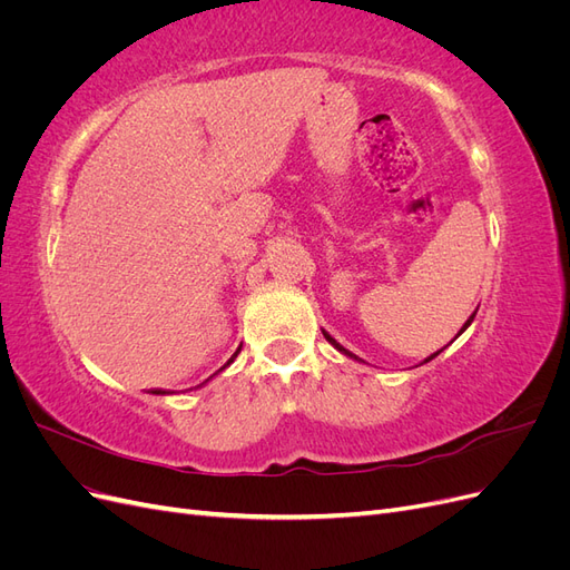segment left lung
<instances>
[{"instance_id": "8db88e82", "label": "left lung", "mask_w": 570, "mask_h": 570, "mask_svg": "<svg viewBox=\"0 0 570 570\" xmlns=\"http://www.w3.org/2000/svg\"><path fill=\"white\" fill-rule=\"evenodd\" d=\"M475 314H478V308H475V312H473V314H471V316H469V321H465V323H463V325H461V331H459V333H456V337H459V335H461V333H463V331H465V327H469V325H471V323H473V318H475ZM323 335H325V340H327V342H331V344H333V347H335V350H337V352H340V354H344V356H350V358H354V361H358V364H366V361H364V358H358V356H356V354H352V352H350V350H344V347H342V344H340V342H337V340H335V337H333V335H327V333H325V331H323ZM440 352H442V350H440ZM440 352H435V354H430V356H428V358H423V361H421V364H428V361H430V358H435V356H438V354H440Z\"/></svg>"}]
</instances>
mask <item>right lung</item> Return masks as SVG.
Segmentation results:
<instances>
[{
    "label": "right lung",
    "instance_id": "1",
    "mask_svg": "<svg viewBox=\"0 0 570 570\" xmlns=\"http://www.w3.org/2000/svg\"><path fill=\"white\" fill-rule=\"evenodd\" d=\"M239 350H243V344H239V347H237V352H235V354H233V356H230V358H228V361H226V366H223V368H220V371H226V368H228V366H230V364H233V361H235V356H237V354H239ZM220 371H218V373H220ZM218 373H214V375H218ZM214 375H212V377H214ZM212 377H209V381H212ZM209 381H204V383H202V385H206V383H209ZM154 394H166V392H164V390H154Z\"/></svg>",
    "mask_w": 570,
    "mask_h": 570
}]
</instances>
